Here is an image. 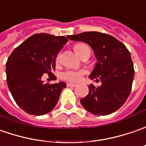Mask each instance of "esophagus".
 Returning a JSON list of instances; mask_svg holds the SVG:
<instances>
[{
  "label": "esophagus",
  "instance_id": "1",
  "mask_svg": "<svg viewBox=\"0 0 146 146\" xmlns=\"http://www.w3.org/2000/svg\"><path fill=\"white\" fill-rule=\"evenodd\" d=\"M67 86L68 87H76L77 85L74 84V83H67Z\"/></svg>",
  "mask_w": 146,
  "mask_h": 146
}]
</instances>
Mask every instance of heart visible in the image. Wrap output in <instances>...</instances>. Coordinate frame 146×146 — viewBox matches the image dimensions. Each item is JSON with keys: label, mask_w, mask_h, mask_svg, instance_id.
Returning <instances> with one entry per match:
<instances>
[{"label": "heart", "mask_w": 146, "mask_h": 146, "mask_svg": "<svg viewBox=\"0 0 146 146\" xmlns=\"http://www.w3.org/2000/svg\"><path fill=\"white\" fill-rule=\"evenodd\" d=\"M74 50L76 53L81 57L84 53L86 51H90L88 46H86V44L83 43H78L76 44L74 47ZM60 61V56L58 55L56 57V62L59 63ZM85 74L84 70H66L61 74V78L64 80L68 81V82H80L82 79L83 75Z\"/></svg>", "instance_id": "1"}]
</instances>
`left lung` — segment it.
Here are the masks:
<instances>
[{"instance_id": "left-lung-1", "label": "left lung", "mask_w": 146, "mask_h": 146, "mask_svg": "<svg viewBox=\"0 0 146 146\" xmlns=\"http://www.w3.org/2000/svg\"><path fill=\"white\" fill-rule=\"evenodd\" d=\"M73 41L88 43L98 62L89 78L102 85L89 86L87 96L81 99L86 110L97 115H107L117 111L126 102L132 90L134 68L131 54L118 39L96 31L68 35Z\"/></svg>"}]
</instances>
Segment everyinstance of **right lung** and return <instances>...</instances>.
Instances as JSON below:
<instances>
[{
  "label": "right lung",
  "instance_id": "right-lung-1",
  "mask_svg": "<svg viewBox=\"0 0 146 146\" xmlns=\"http://www.w3.org/2000/svg\"><path fill=\"white\" fill-rule=\"evenodd\" d=\"M68 42L64 36L35 34L15 48L6 62L8 87L16 103L30 115H43L56 107L62 90L63 82L43 83L48 75L53 81L56 58Z\"/></svg>",
  "mask_w": 146,
  "mask_h": 146
}]
</instances>
